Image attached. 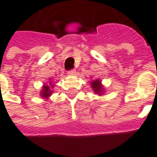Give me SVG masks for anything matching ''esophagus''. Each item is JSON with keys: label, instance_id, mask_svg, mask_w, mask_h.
Masks as SVG:
<instances>
[{"label": "esophagus", "instance_id": "obj_1", "mask_svg": "<svg viewBox=\"0 0 157 157\" xmlns=\"http://www.w3.org/2000/svg\"><path fill=\"white\" fill-rule=\"evenodd\" d=\"M75 70H70V71L67 72V74H68L69 75H75Z\"/></svg>", "mask_w": 157, "mask_h": 157}]
</instances>
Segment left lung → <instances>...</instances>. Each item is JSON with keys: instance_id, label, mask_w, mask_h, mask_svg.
<instances>
[{"instance_id": "left-lung-1", "label": "left lung", "mask_w": 157, "mask_h": 157, "mask_svg": "<svg viewBox=\"0 0 157 157\" xmlns=\"http://www.w3.org/2000/svg\"><path fill=\"white\" fill-rule=\"evenodd\" d=\"M91 86H92V90L94 91L95 93L98 94V95H102V93L104 92V89L102 86L101 81L99 79L97 80H92V82H91Z\"/></svg>"}]
</instances>
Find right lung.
I'll list each match as a JSON object with an SVG mask.
<instances>
[{
  "label": "right lung",
  "mask_w": 157,
  "mask_h": 157,
  "mask_svg": "<svg viewBox=\"0 0 157 157\" xmlns=\"http://www.w3.org/2000/svg\"><path fill=\"white\" fill-rule=\"evenodd\" d=\"M53 82H48V83L46 84V85L43 86V88H42L41 93H40V96H41L42 98H48V97H50L52 94V88L54 87V84L52 83Z\"/></svg>",
  "instance_id": "obj_1"
}]
</instances>
